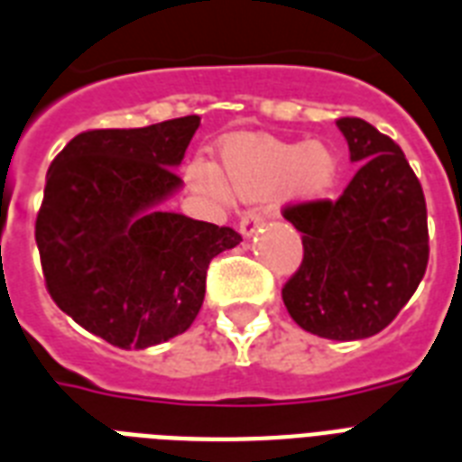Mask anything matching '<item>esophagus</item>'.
<instances>
[{"label":"esophagus","mask_w":462,"mask_h":462,"mask_svg":"<svg viewBox=\"0 0 462 462\" xmlns=\"http://www.w3.org/2000/svg\"><path fill=\"white\" fill-rule=\"evenodd\" d=\"M261 225H263V213L256 211V208H249V211H244L242 220H239V232L244 237H251Z\"/></svg>","instance_id":"esophagus-1"}]
</instances>
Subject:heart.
Returning <instances> with one entry per match:
<instances>
[{"mask_svg": "<svg viewBox=\"0 0 462 462\" xmlns=\"http://www.w3.org/2000/svg\"><path fill=\"white\" fill-rule=\"evenodd\" d=\"M187 178L201 192L225 197L218 172L204 161H194ZM223 178L242 199L270 197L284 187L299 199H322L337 185L339 159L320 142L237 140L225 146Z\"/></svg>", "mask_w": 462, "mask_h": 462, "instance_id": "1", "label": "heart"}]
</instances>
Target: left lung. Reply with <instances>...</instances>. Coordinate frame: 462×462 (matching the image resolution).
<instances>
[{"label":"left lung","mask_w":462,"mask_h":462,"mask_svg":"<svg viewBox=\"0 0 462 462\" xmlns=\"http://www.w3.org/2000/svg\"><path fill=\"white\" fill-rule=\"evenodd\" d=\"M361 168L337 201L284 206L303 258L282 301L299 328L325 339H365L415 294L430 261L422 185L401 146L363 118H339Z\"/></svg>","instance_id":"obj_1"}]
</instances>
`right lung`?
Segmentation results:
<instances>
[{"mask_svg":"<svg viewBox=\"0 0 462 462\" xmlns=\"http://www.w3.org/2000/svg\"><path fill=\"white\" fill-rule=\"evenodd\" d=\"M199 116L133 130H85L51 161L35 220L49 296L118 348L182 335L206 294V270L242 242L232 227L159 211Z\"/></svg>","mask_w":462,"mask_h":462,"instance_id":"obj_1","label":"right lung"}]
</instances>
